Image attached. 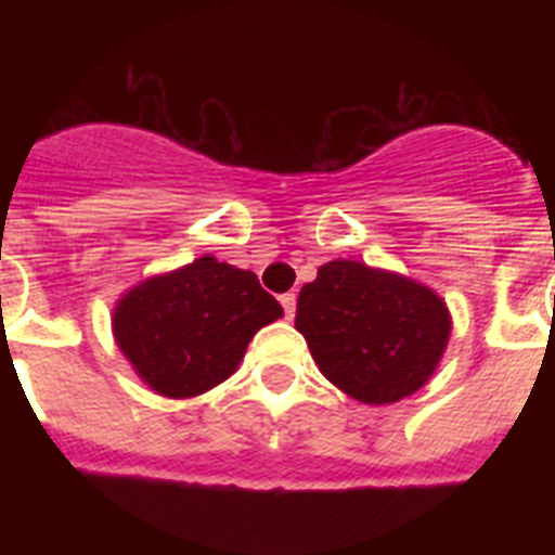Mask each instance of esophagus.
<instances>
[{"label": "esophagus", "mask_w": 555, "mask_h": 555, "mask_svg": "<svg viewBox=\"0 0 555 555\" xmlns=\"http://www.w3.org/2000/svg\"><path fill=\"white\" fill-rule=\"evenodd\" d=\"M281 302H283V311H286V320H294V313H297V297L288 292V294H283Z\"/></svg>", "instance_id": "1"}]
</instances>
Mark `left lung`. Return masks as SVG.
<instances>
[{
  "mask_svg": "<svg viewBox=\"0 0 555 555\" xmlns=\"http://www.w3.org/2000/svg\"><path fill=\"white\" fill-rule=\"evenodd\" d=\"M294 327L336 389L358 403L389 405L428 384L453 320L425 283L336 258L300 288Z\"/></svg>",
  "mask_w": 555,
  "mask_h": 555,
  "instance_id": "1",
  "label": "left lung"
}]
</instances>
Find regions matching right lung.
<instances>
[{
	"instance_id": "1",
	"label": "right lung",
	"mask_w": 555,
	"mask_h": 555,
	"mask_svg": "<svg viewBox=\"0 0 555 555\" xmlns=\"http://www.w3.org/2000/svg\"><path fill=\"white\" fill-rule=\"evenodd\" d=\"M283 308L249 269L203 255L135 283L113 308V338L155 395L185 400L228 380Z\"/></svg>"
}]
</instances>
